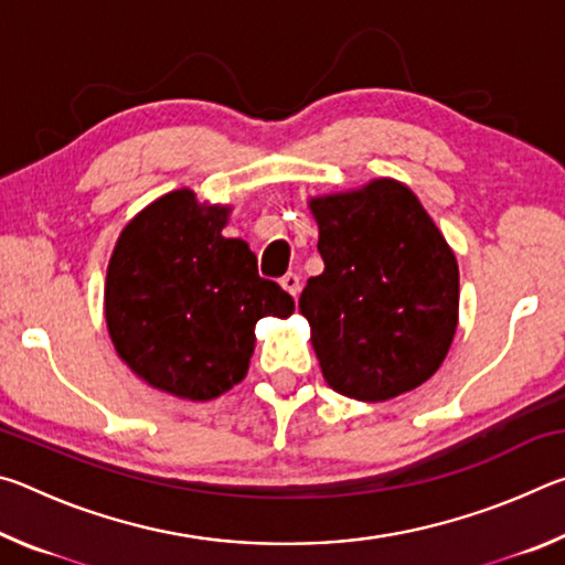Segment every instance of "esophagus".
Returning <instances> with one entry per match:
<instances>
[{"label":"esophagus","mask_w":565,"mask_h":565,"mask_svg":"<svg viewBox=\"0 0 565 565\" xmlns=\"http://www.w3.org/2000/svg\"><path fill=\"white\" fill-rule=\"evenodd\" d=\"M281 286H284V289L289 291L291 296H296V294H299V289H301V281H299V276L289 271V274L281 276Z\"/></svg>","instance_id":"1"}]
</instances>
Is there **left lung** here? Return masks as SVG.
Wrapping results in <instances>:
<instances>
[{
  "label": "left lung",
  "mask_w": 565,
  "mask_h": 565,
  "mask_svg": "<svg viewBox=\"0 0 565 565\" xmlns=\"http://www.w3.org/2000/svg\"><path fill=\"white\" fill-rule=\"evenodd\" d=\"M323 271L299 311L327 384L356 401H388L431 379L458 323V264L414 191L374 179L313 196Z\"/></svg>",
  "instance_id": "left-lung-1"
}]
</instances>
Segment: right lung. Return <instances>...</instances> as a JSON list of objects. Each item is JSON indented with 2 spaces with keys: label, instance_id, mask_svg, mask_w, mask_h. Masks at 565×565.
Segmentation results:
<instances>
[{
  "label": "right lung",
  "instance_id": "1",
  "mask_svg": "<svg viewBox=\"0 0 565 565\" xmlns=\"http://www.w3.org/2000/svg\"><path fill=\"white\" fill-rule=\"evenodd\" d=\"M232 209L191 189L159 196L124 226L104 284L119 359L149 386L212 401L246 376L254 327L286 319L294 299L262 279L242 238L222 236Z\"/></svg>",
  "mask_w": 565,
  "mask_h": 565
}]
</instances>
